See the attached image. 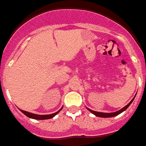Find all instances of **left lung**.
I'll return each mask as SVG.
<instances>
[{
	"mask_svg": "<svg viewBox=\"0 0 146 146\" xmlns=\"http://www.w3.org/2000/svg\"><path fill=\"white\" fill-rule=\"evenodd\" d=\"M136 97V96H135ZM135 97L133 98V99L132 100H131L130 103H129L127 106H124V108H122L121 110H118V111H117V112H112V113H105V112H96V111H94V110H89L88 108V110H89L90 112H92L94 115H95L96 116H98V117H103V118H110V117H114V116H116L118 115H119L120 113H121L122 112H124V110H126L127 109V107H128L131 104V103L133 102V100H134Z\"/></svg>",
	"mask_w": 146,
	"mask_h": 146,
	"instance_id": "8db88e82",
	"label": "left lung"
}]
</instances>
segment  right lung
<instances>
[{
  "label": "right lung",
  "instance_id": "obj_1",
  "mask_svg": "<svg viewBox=\"0 0 146 146\" xmlns=\"http://www.w3.org/2000/svg\"><path fill=\"white\" fill-rule=\"evenodd\" d=\"M63 108V107H62ZM62 108H61V110H59L58 112H54V113H52V114L50 115H36V114H34V113H31V112H26V111H24V110H21V112L22 113L25 115L26 116H28V118H34V119H38V120H44V119H49V118H53L54 115H56L61 110H62Z\"/></svg>",
  "mask_w": 146,
  "mask_h": 146
}]
</instances>
